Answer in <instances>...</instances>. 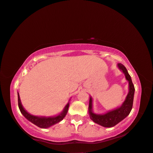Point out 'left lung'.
Here are the masks:
<instances>
[{
  "instance_id": "left-lung-1",
  "label": "left lung",
  "mask_w": 153,
  "mask_h": 153,
  "mask_svg": "<svg viewBox=\"0 0 153 153\" xmlns=\"http://www.w3.org/2000/svg\"><path fill=\"white\" fill-rule=\"evenodd\" d=\"M117 65L119 69L121 70L125 74L126 78L129 82V92L121 106L109 111L104 114H94L92 110V98L90 97L89 99V114L90 119L94 123L100 125L101 126L105 127V128H111L116 126L125 118L128 117L132 108L135 90L134 85L126 68L120 63H119Z\"/></svg>"
}]
</instances>
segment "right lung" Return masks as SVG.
Returning <instances> with one entry per match:
<instances>
[{
    "label": "right lung",
    "mask_w": 153,
    "mask_h": 153,
    "mask_svg": "<svg viewBox=\"0 0 153 153\" xmlns=\"http://www.w3.org/2000/svg\"><path fill=\"white\" fill-rule=\"evenodd\" d=\"M18 105L19 109H20L21 112L26 119L33 123V124L35 126H38L39 128H48L49 127L53 126L57 123L61 121V120L65 117V116L67 114L68 107H69V102L67 103V105H66L63 111L59 114V115L55 116V117H36V116L31 115L30 114H29L26 110H25V109L23 108L21 102V99L19 97V94L18 92Z\"/></svg>",
    "instance_id": "right-lung-1"
}]
</instances>
